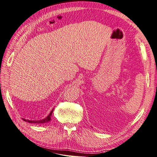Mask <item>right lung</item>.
Returning a JSON list of instances; mask_svg holds the SVG:
<instances>
[{"label": "right lung", "instance_id": "1", "mask_svg": "<svg viewBox=\"0 0 157 157\" xmlns=\"http://www.w3.org/2000/svg\"><path fill=\"white\" fill-rule=\"evenodd\" d=\"M54 109H52L51 112L50 113V114H49L47 117H46L44 119H42V120H40V121H29V120H26L23 118V120L24 121L26 122H30V123H40V124H44V123H48V122H49L51 120V116H52V112H53Z\"/></svg>", "mask_w": 157, "mask_h": 157}]
</instances>
